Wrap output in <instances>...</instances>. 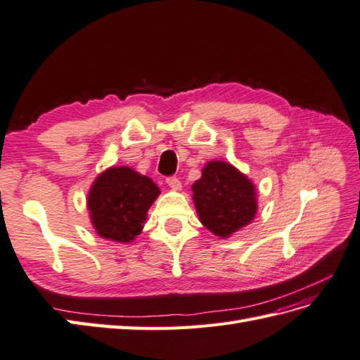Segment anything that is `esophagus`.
<instances>
[{"label": "esophagus", "mask_w": 360, "mask_h": 360, "mask_svg": "<svg viewBox=\"0 0 360 360\" xmlns=\"http://www.w3.org/2000/svg\"><path fill=\"white\" fill-rule=\"evenodd\" d=\"M167 184H169V187H170L172 190H181V188H182L181 181H179L176 176L167 178Z\"/></svg>", "instance_id": "1"}]
</instances>
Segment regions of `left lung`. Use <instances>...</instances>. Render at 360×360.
Instances as JSON below:
<instances>
[{"mask_svg": "<svg viewBox=\"0 0 360 360\" xmlns=\"http://www.w3.org/2000/svg\"><path fill=\"white\" fill-rule=\"evenodd\" d=\"M191 186L200 224L219 238H230L252 224L257 213L256 187L247 174L225 161H208Z\"/></svg>", "mask_w": 360, "mask_h": 360, "instance_id": "1", "label": "left lung"}]
</instances>
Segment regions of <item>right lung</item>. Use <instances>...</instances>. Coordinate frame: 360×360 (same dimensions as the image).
Instances as JSON below:
<instances>
[{
  "label": "right lung",
  "mask_w": 360,
  "mask_h": 360,
  "mask_svg": "<svg viewBox=\"0 0 360 360\" xmlns=\"http://www.w3.org/2000/svg\"><path fill=\"white\" fill-rule=\"evenodd\" d=\"M161 190L131 167H108L87 195L90 222L103 239L129 244L144 229L148 208Z\"/></svg>",
  "instance_id": "1"
}]
</instances>
